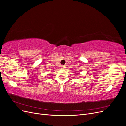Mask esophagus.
<instances>
[{
	"label": "esophagus",
	"instance_id": "34e87169",
	"mask_svg": "<svg viewBox=\"0 0 126 126\" xmlns=\"http://www.w3.org/2000/svg\"><path fill=\"white\" fill-rule=\"evenodd\" d=\"M61 68H62V69H64V68H66V66H64V65H62V66H61Z\"/></svg>",
	"mask_w": 126,
	"mask_h": 126
}]
</instances>
